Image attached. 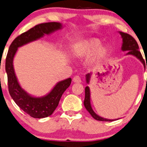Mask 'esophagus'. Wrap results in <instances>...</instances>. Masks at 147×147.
Returning <instances> with one entry per match:
<instances>
[{"instance_id": "1", "label": "esophagus", "mask_w": 147, "mask_h": 147, "mask_svg": "<svg viewBox=\"0 0 147 147\" xmlns=\"http://www.w3.org/2000/svg\"><path fill=\"white\" fill-rule=\"evenodd\" d=\"M73 82L75 83H81V78L79 77V76H75V77L73 78Z\"/></svg>"}]
</instances>
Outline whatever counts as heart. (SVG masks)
<instances>
[{
  "instance_id": "heart-1",
  "label": "heart",
  "mask_w": 147,
  "mask_h": 147,
  "mask_svg": "<svg viewBox=\"0 0 147 147\" xmlns=\"http://www.w3.org/2000/svg\"><path fill=\"white\" fill-rule=\"evenodd\" d=\"M101 42L96 38H91L79 42L75 45L74 54L78 58H85L92 54L93 61H100L108 55L107 47L100 46Z\"/></svg>"
}]
</instances>
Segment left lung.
<instances>
[{
	"mask_svg": "<svg viewBox=\"0 0 147 147\" xmlns=\"http://www.w3.org/2000/svg\"><path fill=\"white\" fill-rule=\"evenodd\" d=\"M120 35H121V38L123 39V43H122L121 50L123 51H127V53L126 55H131L134 57H136L137 59H138L142 64L144 65V69H145V63H144V60L143 59L141 53L139 51V47L138 45L137 42L136 41L135 39L133 37L131 36L130 35L127 34V33L121 32V31H118ZM147 69V66H146ZM92 72L86 75V81L88 84H90V81L92 76ZM84 104L86 109H87L88 112L90 114L92 117L96 121H114L118 119H107V118H102L101 116H98L96 113L94 112L92 107L91 102H90V90L89 86H86L85 88V99L84 101Z\"/></svg>",
	"mask_w": 147,
	"mask_h": 147,
	"instance_id": "8db88e82",
	"label": "left lung"
}]
</instances>
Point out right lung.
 Returning <instances> with one entry per match:
<instances>
[{"label":"right lung","mask_w":147,"mask_h":147,"mask_svg":"<svg viewBox=\"0 0 147 147\" xmlns=\"http://www.w3.org/2000/svg\"><path fill=\"white\" fill-rule=\"evenodd\" d=\"M62 28V24L60 22H53L38 24L18 36L9 48L5 61L9 92L17 105L33 118H42L51 116L58 106L63 93L70 86L72 79L68 78L57 82L45 96H33L24 90L19 84L13 68L14 57L18 48L43 38L45 35H50Z\"/></svg>","instance_id":"right-lung-1"}]
</instances>
